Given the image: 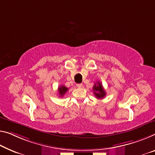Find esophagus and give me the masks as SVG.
Segmentation results:
<instances>
[{
    "label": "esophagus",
    "mask_w": 155,
    "mask_h": 155,
    "mask_svg": "<svg viewBox=\"0 0 155 155\" xmlns=\"http://www.w3.org/2000/svg\"><path fill=\"white\" fill-rule=\"evenodd\" d=\"M76 86H77V87H78V88H81V87H82V84H76Z\"/></svg>",
    "instance_id": "34e87169"
}]
</instances>
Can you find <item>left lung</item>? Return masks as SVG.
<instances>
[{
    "instance_id": "1",
    "label": "left lung",
    "mask_w": 155,
    "mask_h": 155,
    "mask_svg": "<svg viewBox=\"0 0 155 155\" xmlns=\"http://www.w3.org/2000/svg\"><path fill=\"white\" fill-rule=\"evenodd\" d=\"M93 90H94L95 96L97 99H102L105 96L106 93L104 91L102 84L100 82H97L96 84H94V87H93Z\"/></svg>"
}]
</instances>
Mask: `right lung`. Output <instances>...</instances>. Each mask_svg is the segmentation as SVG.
<instances>
[{"label": "right lung", "instance_id": "add662e5", "mask_svg": "<svg viewBox=\"0 0 155 155\" xmlns=\"http://www.w3.org/2000/svg\"><path fill=\"white\" fill-rule=\"evenodd\" d=\"M68 90V89L67 87H66L65 86H64V85L60 86V87L58 88V91H59V96H60L61 97L64 96V95L66 94V91H67Z\"/></svg>", "mask_w": 155, "mask_h": 155}]
</instances>
